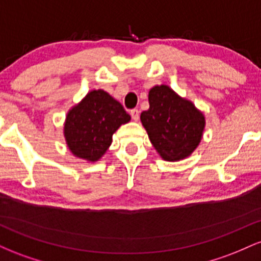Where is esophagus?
<instances>
[{"label": "esophagus", "instance_id": "1", "mask_svg": "<svg viewBox=\"0 0 261 261\" xmlns=\"http://www.w3.org/2000/svg\"><path fill=\"white\" fill-rule=\"evenodd\" d=\"M130 115H131V118H133L134 121L139 120V119H140V112H139V109H133V110H131Z\"/></svg>", "mask_w": 261, "mask_h": 261}]
</instances>
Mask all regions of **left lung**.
<instances>
[{"label": "left lung", "mask_w": 261, "mask_h": 261, "mask_svg": "<svg viewBox=\"0 0 261 261\" xmlns=\"http://www.w3.org/2000/svg\"><path fill=\"white\" fill-rule=\"evenodd\" d=\"M148 103L149 109L141 113L140 119L162 160L178 162L191 155L206 126L201 110L167 85L152 87Z\"/></svg>", "instance_id": "1"}]
</instances>
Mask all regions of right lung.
Returning a JSON list of instances; mask_svg holds the SVG:
<instances>
[{"label": "right lung", "instance_id": "obj_1", "mask_svg": "<svg viewBox=\"0 0 261 261\" xmlns=\"http://www.w3.org/2000/svg\"><path fill=\"white\" fill-rule=\"evenodd\" d=\"M131 116L115 98L103 89H93L71 107L64 122V137L74 157L99 161L113 141V135Z\"/></svg>", "mask_w": 261, "mask_h": 261}]
</instances>
